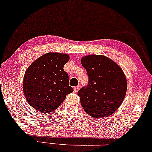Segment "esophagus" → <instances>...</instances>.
<instances>
[{
  "label": "esophagus",
  "mask_w": 152,
  "mask_h": 152,
  "mask_svg": "<svg viewBox=\"0 0 152 152\" xmlns=\"http://www.w3.org/2000/svg\"><path fill=\"white\" fill-rule=\"evenodd\" d=\"M79 90V87L78 86H76V87L74 88V92L75 93H76Z\"/></svg>",
  "instance_id": "1"
}]
</instances>
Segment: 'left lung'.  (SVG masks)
Wrapping results in <instances>:
<instances>
[{"label": "left lung", "mask_w": 152, "mask_h": 152, "mask_svg": "<svg viewBox=\"0 0 152 152\" xmlns=\"http://www.w3.org/2000/svg\"><path fill=\"white\" fill-rule=\"evenodd\" d=\"M88 76V85L78 92L84 111L94 118L110 116L126 96L127 81L118 64L103 55H91L80 60Z\"/></svg>", "instance_id": "1"}]
</instances>
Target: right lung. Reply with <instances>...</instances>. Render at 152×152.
I'll return each instance as SVG.
<instances>
[{
    "label": "right lung",
    "mask_w": 152,
    "mask_h": 152,
    "mask_svg": "<svg viewBox=\"0 0 152 152\" xmlns=\"http://www.w3.org/2000/svg\"><path fill=\"white\" fill-rule=\"evenodd\" d=\"M69 60L66 54L49 53L36 59L25 72L23 90L28 104L43 113L60 106L74 89L69 85L64 66Z\"/></svg>",
    "instance_id": "1"
}]
</instances>
